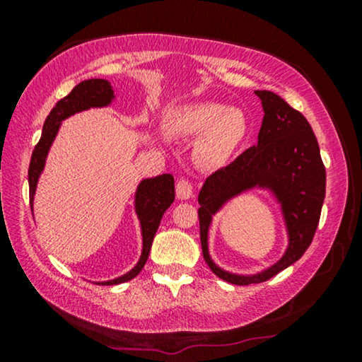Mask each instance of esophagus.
Masks as SVG:
<instances>
[{"instance_id":"34e87169","label":"esophagus","mask_w":362,"mask_h":362,"mask_svg":"<svg viewBox=\"0 0 362 362\" xmlns=\"http://www.w3.org/2000/svg\"><path fill=\"white\" fill-rule=\"evenodd\" d=\"M192 182L189 180H186V177H181V180H177L176 182V196L180 197V199H189L192 196Z\"/></svg>"}]
</instances>
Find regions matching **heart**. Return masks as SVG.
<instances>
[{"label": "heart", "mask_w": 362, "mask_h": 362, "mask_svg": "<svg viewBox=\"0 0 362 362\" xmlns=\"http://www.w3.org/2000/svg\"><path fill=\"white\" fill-rule=\"evenodd\" d=\"M171 128L180 135L202 136L199 158L206 165H219L240 145L247 133V117L239 108L214 102L192 103L171 117Z\"/></svg>", "instance_id": "heart-1"}]
</instances>
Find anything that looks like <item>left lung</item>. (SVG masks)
<instances>
[{
  "label": "left lung",
  "mask_w": 362,
  "mask_h": 362,
  "mask_svg": "<svg viewBox=\"0 0 362 362\" xmlns=\"http://www.w3.org/2000/svg\"><path fill=\"white\" fill-rule=\"evenodd\" d=\"M264 107L259 143L237 156L230 165L207 176L199 197L201 247L206 264L219 279L234 285L267 281L295 264L313 240L325 201L326 171L320 146L310 123L284 98L269 90H257ZM254 185L270 187L284 207L291 245L280 262L254 277L221 271L206 252L210 216L232 195Z\"/></svg>",
  "instance_id": "1"
}]
</instances>
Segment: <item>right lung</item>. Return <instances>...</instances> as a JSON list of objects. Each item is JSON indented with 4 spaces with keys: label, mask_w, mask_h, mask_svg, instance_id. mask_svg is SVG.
Masks as SVG:
<instances>
[{
    "label": "right lung",
    "mask_w": 362,
    "mask_h": 362,
    "mask_svg": "<svg viewBox=\"0 0 362 362\" xmlns=\"http://www.w3.org/2000/svg\"><path fill=\"white\" fill-rule=\"evenodd\" d=\"M113 90L110 87V82L103 81V78H88L77 83L72 88V92L61 98L56 103V107L52 108L49 113L46 122L42 127V135L41 140L37 141V145L34 146L31 163H29V171H28V180H29V202H31V211H33V199H34V189H36L37 177L41 175L44 161H46L49 146L54 141V136L59 130V125L64 118L74 115V113L87 110L90 107H105L112 102ZM175 201V177L171 175H161L153 177V180L141 181V185L138 186L136 191V199L135 207L136 214L140 217L141 222V232H143V252L141 259L138 262L135 269L128 272L123 276H118L115 280L103 281L102 285H117L128 281L140 274L143 267H145L148 255H150L151 242L155 237L158 226H160L161 217L165 214V211L173 204ZM100 285V284H98Z\"/></svg>",
    "instance_id": "obj_1"
}]
</instances>
